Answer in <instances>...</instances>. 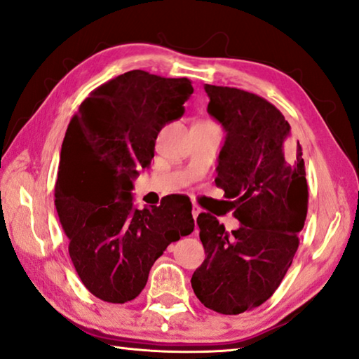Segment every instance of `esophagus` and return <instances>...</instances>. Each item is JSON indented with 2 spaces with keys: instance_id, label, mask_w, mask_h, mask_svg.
<instances>
[{
  "instance_id": "esophagus-1",
  "label": "esophagus",
  "mask_w": 359,
  "mask_h": 359,
  "mask_svg": "<svg viewBox=\"0 0 359 359\" xmlns=\"http://www.w3.org/2000/svg\"><path fill=\"white\" fill-rule=\"evenodd\" d=\"M203 212V210H201V208L200 206H198L196 205V203H194V208H191V214H194V219H195V221H196V219H198V216H200V214Z\"/></svg>"
}]
</instances>
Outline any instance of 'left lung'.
<instances>
[{
  "label": "left lung",
  "instance_id": "1",
  "mask_svg": "<svg viewBox=\"0 0 359 359\" xmlns=\"http://www.w3.org/2000/svg\"><path fill=\"white\" fill-rule=\"evenodd\" d=\"M205 90L208 112L226 130L216 185L240 227L229 233L212 214L198 216L206 258L191 288L212 311L240 314L269 299L292 266L308 212L306 172L302 147L274 104L240 88Z\"/></svg>",
  "mask_w": 359,
  "mask_h": 359
}]
</instances>
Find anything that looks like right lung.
<instances>
[{"label":"right lung","instance_id":"add662e5","mask_svg":"<svg viewBox=\"0 0 359 359\" xmlns=\"http://www.w3.org/2000/svg\"><path fill=\"white\" fill-rule=\"evenodd\" d=\"M191 93L185 77L128 71L95 88L69 122L55 205L80 280L103 302L137 298L168 245L194 232L189 196L137 210L130 194L158 133L182 117Z\"/></svg>","mask_w":359,"mask_h":359}]
</instances>
